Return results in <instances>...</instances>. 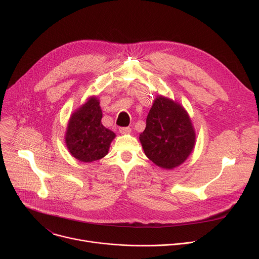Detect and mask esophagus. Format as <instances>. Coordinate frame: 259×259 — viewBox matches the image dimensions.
<instances>
[{
	"mask_svg": "<svg viewBox=\"0 0 259 259\" xmlns=\"http://www.w3.org/2000/svg\"><path fill=\"white\" fill-rule=\"evenodd\" d=\"M119 131L122 134H128L131 132V128L130 127H121V128H119Z\"/></svg>",
	"mask_w": 259,
	"mask_h": 259,
	"instance_id": "esophagus-1",
	"label": "esophagus"
}]
</instances>
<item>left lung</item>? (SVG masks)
Instances as JSON below:
<instances>
[{"label":"left lung","mask_w":259,"mask_h":259,"mask_svg":"<svg viewBox=\"0 0 259 259\" xmlns=\"http://www.w3.org/2000/svg\"><path fill=\"white\" fill-rule=\"evenodd\" d=\"M145 156L157 166L173 169L193 152L196 133L187 110L179 103L159 95L139 135Z\"/></svg>","instance_id":"8db88e82"}]
</instances>
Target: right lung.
<instances>
[{"mask_svg":"<svg viewBox=\"0 0 259 259\" xmlns=\"http://www.w3.org/2000/svg\"><path fill=\"white\" fill-rule=\"evenodd\" d=\"M101 119L99 100L93 96L70 116L65 132V144L72 157L90 163L107 155L116 134L101 124Z\"/></svg>","mask_w":259,"mask_h":259,"instance_id":"1","label":"right lung"}]
</instances>
